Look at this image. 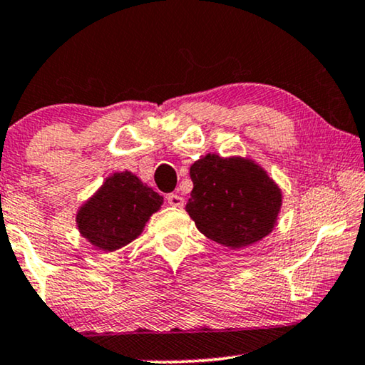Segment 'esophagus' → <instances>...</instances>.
<instances>
[{
    "label": "esophagus",
    "instance_id": "esophagus-1",
    "mask_svg": "<svg viewBox=\"0 0 365 365\" xmlns=\"http://www.w3.org/2000/svg\"><path fill=\"white\" fill-rule=\"evenodd\" d=\"M168 204H169V206H173V207H182L184 199L181 196H178V194H169Z\"/></svg>",
    "mask_w": 365,
    "mask_h": 365
}]
</instances>
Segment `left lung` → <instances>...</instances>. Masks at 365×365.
Returning <instances> with one entry per match:
<instances>
[{
	"label": "left lung",
	"mask_w": 365,
	"mask_h": 365,
	"mask_svg": "<svg viewBox=\"0 0 365 365\" xmlns=\"http://www.w3.org/2000/svg\"><path fill=\"white\" fill-rule=\"evenodd\" d=\"M189 176L194 187L186 212L211 241L242 249L277 226L282 189L254 159L207 153L192 164Z\"/></svg>",
	"instance_id": "left-lung-1"
}]
</instances>
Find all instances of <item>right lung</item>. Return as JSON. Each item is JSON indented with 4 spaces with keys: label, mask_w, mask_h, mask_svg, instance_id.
<instances>
[{
    "label": "right lung",
    "mask_w": 365,
    "mask_h": 365,
    "mask_svg": "<svg viewBox=\"0 0 365 365\" xmlns=\"http://www.w3.org/2000/svg\"><path fill=\"white\" fill-rule=\"evenodd\" d=\"M164 202L153 187L131 171L114 173L76 212V226L93 247L114 252L141 236Z\"/></svg>",
    "instance_id": "right-lung-1"
}]
</instances>
